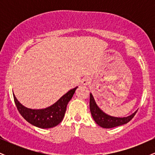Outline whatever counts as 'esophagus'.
Listing matches in <instances>:
<instances>
[{"label": "esophagus", "instance_id": "obj_1", "mask_svg": "<svg viewBox=\"0 0 155 155\" xmlns=\"http://www.w3.org/2000/svg\"><path fill=\"white\" fill-rule=\"evenodd\" d=\"M91 82V80H90V78L88 77H85L84 78L82 79V81H81V84L84 85V86H87V85H89Z\"/></svg>", "mask_w": 155, "mask_h": 155}]
</instances>
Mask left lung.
<instances>
[{
	"label": "left lung",
	"instance_id": "8db88e82",
	"mask_svg": "<svg viewBox=\"0 0 155 155\" xmlns=\"http://www.w3.org/2000/svg\"><path fill=\"white\" fill-rule=\"evenodd\" d=\"M90 108L91 111V114L93 117L95 122L101 127L104 128H112V127H117V126L122 125L127 122H129L136 115V112H134L130 116L127 117H111L109 115L105 114L101 111L98 106L96 104L94 97L92 94H90Z\"/></svg>",
	"mask_w": 155,
	"mask_h": 155
}]
</instances>
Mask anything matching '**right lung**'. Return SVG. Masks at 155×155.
<instances>
[{
    "label": "right lung",
    "mask_w": 155,
    "mask_h": 155,
    "mask_svg": "<svg viewBox=\"0 0 155 155\" xmlns=\"http://www.w3.org/2000/svg\"><path fill=\"white\" fill-rule=\"evenodd\" d=\"M78 87L72 89L49 107L44 109H31L23 106L14 95L17 110L27 122L40 128L55 127L63 120L67 105L72 98Z\"/></svg>",
    "instance_id": "add662e5"
}]
</instances>
